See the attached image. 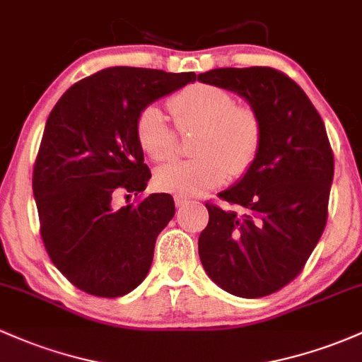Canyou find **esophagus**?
<instances>
[{
  "label": "esophagus",
  "instance_id": "34e87169",
  "mask_svg": "<svg viewBox=\"0 0 362 362\" xmlns=\"http://www.w3.org/2000/svg\"><path fill=\"white\" fill-rule=\"evenodd\" d=\"M173 201H175V206H177V208H184V206L189 202L187 197H184V196H175Z\"/></svg>",
  "mask_w": 362,
  "mask_h": 362
}]
</instances>
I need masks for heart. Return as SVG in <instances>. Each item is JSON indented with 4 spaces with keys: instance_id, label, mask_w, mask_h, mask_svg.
<instances>
[{
    "instance_id": "1",
    "label": "heart",
    "mask_w": 362,
    "mask_h": 362,
    "mask_svg": "<svg viewBox=\"0 0 362 362\" xmlns=\"http://www.w3.org/2000/svg\"><path fill=\"white\" fill-rule=\"evenodd\" d=\"M168 110L180 132L197 130L192 142L196 158L172 161L154 173L158 189L172 194L197 196L239 177L252 165L261 144V122L256 111L235 106L225 89L192 84L170 98ZM142 151L154 161H166L177 151V136L168 117L156 105L144 108L137 120Z\"/></svg>"
}]
</instances>
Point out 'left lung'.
I'll use <instances>...</instances> for the list:
<instances>
[{
    "label": "left lung",
    "instance_id": "8db88e82",
    "mask_svg": "<svg viewBox=\"0 0 362 362\" xmlns=\"http://www.w3.org/2000/svg\"><path fill=\"white\" fill-rule=\"evenodd\" d=\"M197 81L239 94L261 122L252 165L218 194L235 209L206 204L202 268L232 296H269L299 275L327 225L333 153L325 123L304 90L269 66L214 69Z\"/></svg>",
    "mask_w": 362,
    "mask_h": 362
}]
</instances>
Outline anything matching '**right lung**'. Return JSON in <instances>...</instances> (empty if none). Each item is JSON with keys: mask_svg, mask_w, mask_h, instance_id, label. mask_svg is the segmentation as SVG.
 Segmentation results:
<instances>
[{"mask_svg": "<svg viewBox=\"0 0 362 362\" xmlns=\"http://www.w3.org/2000/svg\"><path fill=\"white\" fill-rule=\"evenodd\" d=\"M194 81V71L111 66L71 86L47 117L33 175L41 235L81 291L122 297L148 275L173 197L151 194L118 209L113 199L137 196L151 178L137 139L141 111Z\"/></svg>", "mask_w": 362, "mask_h": 362, "instance_id": "right-lung-1", "label": "right lung"}]
</instances>
